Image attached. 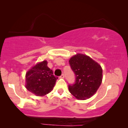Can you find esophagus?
<instances>
[{
    "instance_id": "obj_1",
    "label": "esophagus",
    "mask_w": 128,
    "mask_h": 128,
    "mask_svg": "<svg viewBox=\"0 0 128 128\" xmlns=\"http://www.w3.org/2000/svg\"><path fill=\"white\" fill-rule=\"evenodd\" d=\"M59 78H64V74H62V75H61V76H59Z\"/></svg>"
}]
</instances>
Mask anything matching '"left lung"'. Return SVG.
<instances>
[{
  "label": "left lung",
  "mask_w": 128,
  "mask_h": 128,
  "mask_svg": "<svg viewBox=\"0 0 128 128\" xmlns=\"http://www.w3.org/2000/svg\"><path fill=\"white\" fill-rule=\"evenodd\" d=\"M76 80L69 85V92L78 100H86L94 95L102 79L101 66L88 56L78 54L69 60Z\"/></svg>",
  "instance_id": "obj_1"
}]
</instances>
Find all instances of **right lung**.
<instances>
[{
  "label": "right lung",
  "instance_id": "add662e5",
  "mask_svg": "<svg viewBox=\"0 0 128 128\" xmlns=\"http://www.w3.org/2000/svg\"><path fill=\"white\" fill-rule=\"evenodd\" d=\"M47 64L46 60L38 63L26 73V88L36 96H44L51 92L58 78Z\"/></svg>",
  "mask_w": 128,
  "mask_h": 128
}]
</instances>
